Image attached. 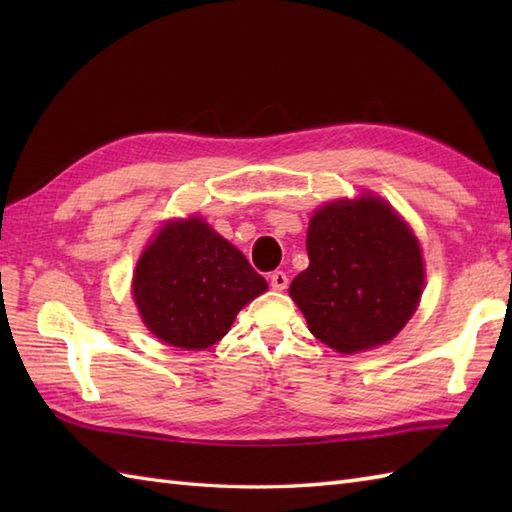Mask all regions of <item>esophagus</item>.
<instances>
[{"instance_id":"esophagus-1","label":"esophagus","mask_w":512,"mask_h":512,"mask_svg":"<svg viewBox=\"0 0 512 512\" xmlns=\"http://www.w3.org/2000/svg\"><path fill=\"white\" fill-rule=\"evenodd\" d=\"M270 286H273V290H286L288 286V275L284 273V270H275L273 275H270Z\"/></svg>"}]
</instances>
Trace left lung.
<instances>
[{"mask_svg": "<svg viewBox=\"0 0 512 512\" xmlns=\"http://www.w3.org/2000/svg\"><path fill=\"white\" fill-rule=\"evenodd\" d=\"M310 266L290 284L310 332L354 354L389 343L416 312L424 262L407 222L376 198L336 200L310 217Z\"/></svg>", "mask_w": 512, "mask_h": 512, "instance_id": "1", "label": "left lung"}]
</instances>
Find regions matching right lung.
I'll return each mask as SVG.
<instances>
[{
    "mask_svg": "<svg viewBox=\"0 0 512 512\" xmlns=\"http://www.w3.org/2000/svg\"><path fill=\"white\" fill-rule=\"evenodd\" d=\"M266 290V279L248 259L195 215L160 228L132 281L149 332L182 350H206L220 341L237 312Z\"/></svg>",
    "mask_w": 512,
    "mask_h": 512,
    "instance_id": "obj_1",
    "label": "right lung"
}]
</instances>
